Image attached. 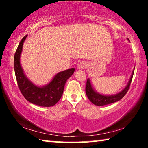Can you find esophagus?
Returning a JSON list of instances; mask_svg holds the SVG:
<instances>
[{"label": "esophagus", "instance_id": "esophagus-1", "mask_svg": "<svg viewBox=\"0 0 148 148\" xmlns=\"http://www.w3.org/2000/svg\"><path fill=\"white\" fill-rule=\"evenodd\" d=\"M86 66H87L86 62L82 61V62H79L77 64V69H83L86 68Z\"/></svg>", "mask_w": 148, "mask_h": 148}]
</instances>
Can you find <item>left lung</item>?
I'll list each match as a JSON object with an SVG mask.
<instances>
[{
  "mask_svg": "<svg viewBox=\"0 0 148 148\" xmlns=\"http://www.w3.org/2000/svg\"><path fill=\"white\" fill-rule=\"evenodd\" d=\"M133 73H134V70H133L132 75H131V78L130 79H129L127 86L125 87L121 92H119V94H116L115 95H111V96L102 95L96 92V91L93 89V87L92 86V84H91L90 79H88L87 80L86 86V92L87 96H88L89 100H90L93 104L96 105V106H104V105L112 104V103L119 101L125 96V95L127 94V92H128L131 81H132Z\"/></svg>",
  "mask_w": 148,
  "mask_h": 148,
  "instance_id": "1",
  "label": "left lung"
}]
</instances>
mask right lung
Wrapping results in <instances>:
<instances>
[{
  "label": "right lung",
  "mask_w": 148,
  "mask_h": 148,
  "mask_svg": "<svg viewBox=\"0 0 148 148\" xmlns=\"http://www.w3.org/2000/svg\"><path fill=\"white\" fill-rule=\"evenodd\" d=\"M27 36H24L19 42L14 56V69L18 86L24 98L29 102L40 106H52L61 98L66 80L73 74L75 69L71 68L58 73L46 86L39 87L34 85L24 74L20 64V56Z\"/></svg>",
  "instance_id": "obj_1"
}]
</instances>
